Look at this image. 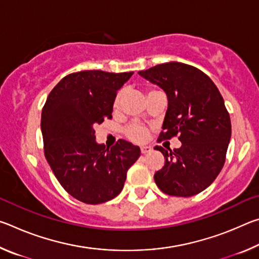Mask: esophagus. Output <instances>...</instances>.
Returning a JSON list of instances; mask_svg holds the SVG:
<instances>
[{
    "instance_id": "obj_1",
    "label": "esophagus",
    "mask_w": 259,
    "mask_h": 259,
    "mask_svg": "<svg viewBox=\"0 0 259 259\" xmlns=\"http://www.w3.org/2000/svg\"><path fill=\"white\" fill-rule=\"evenodd\" d=\"M140 151H142L143 154H146V153H150V152L152 151V147H151V146L144 145V146L140 147Z\"/></svg>"
}]
</instances>
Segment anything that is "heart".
<instances>
[{"mask_svg": "<svg viewBox=\"0 0 259 259\" xmlns=\"http://www.w3.org/2000/svg\"><path fill=\"white\" fill-rule=\"evenodd\" d=\"M123 95H124L123 90H120L119 93L116 94L115 99H114V103H113L114 108H119L120 104L122 102V98H123ZM125 133H126V136H128L130 139L135 140V142H143L147 136V130L145 126H143L142 124H138V123H134L129 125Z\"/></svg>", "mask_w": 259, "mask_h": 259, "instance_id": "obj_1", "label": "heart"}]
</instances>
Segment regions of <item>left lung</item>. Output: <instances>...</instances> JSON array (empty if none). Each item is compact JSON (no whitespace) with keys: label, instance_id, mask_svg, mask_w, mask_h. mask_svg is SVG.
<instances>
[{"label":"left lung","instance_id":"obj_1","mask_svg":"<svg viewBox=\"0 0 259 259\" xmlns=\"http://www.w3.org/2000/svg\"><path fill=\"white\" fill-rule=\"evenodd\" d=\"M140 76L164 91L168 108L159 139L179 136L182 146L160 151L163 168L154 175L168 195L192 196L204 191L221 172L231 139V120L224 99L208 75L190 65L170 61Z\"/></svg>","mask_w":259,"mask_h":259}]
</instances>
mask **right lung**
Here are the masks:
<instances>
[{
    "label": "right lung",
    "mask_w": 259,
    "mask_h": 259,
    "mask_svg": "<svg viewBox=\"0 0 259 259\" xmlns=\"http://www.w3.org/2000/svg\"><path fill=\"white\" fill-rule=\"evenodd\" d=\"M134 72L82 71L61 78L42 109L45 154L60 185L73 198L98 204L115 198L140 148L120 139L106 148L96 142L95 125L111 119L117 90Z\"/></svg>",
    "instance_id": "obj_1"
}]
</instances>
